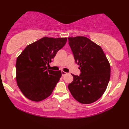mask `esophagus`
<instances>
[{
  "instance_id": "obj_1",
  "label": "esophagus",
  "mask_w": 129,
  "mask_h": 129,
  "mask_svg": "<svg viewBox=\"0 0 129 129\" xmlns=\"http://www.w3.org/2000/svg\"><path fill=\"white\" fill-rule=\"evenodd\" d=\"M61 74H62V77H64V75H66V74H67V72H64V71H62V72H61Z\"/></svg>"
}]
</instances>
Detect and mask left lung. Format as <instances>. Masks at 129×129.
Returning a JSON list of instances; mask_svg holds the SVG:
<instances>
[{
    "mask_svg": "<svg viewBox=\"0 0 129 129\" xmlns=\"http://www.w3.org/2000/svg\"><path fill=\"white\" fill-rule=\"evenodd\" d=\"M68 43L80 75L72 74L74 79L68 88L79 103L96 101L106 89L110 77V66L101 47L83 36L68 37Z\"/></svg>",
    "mask_w": 129,
    "mask_h": 129,
    "instance_id": "1",
    "label": "left lung"
}]
</instances>
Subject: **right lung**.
I'll return each instance as SVG.
<instances>
[{"mask_svg":"<svg viewBox=\"0 0 129 129\" xmlns=\"http://www.w3.org/2000/svg\"><path fill=\"white\" fill-rule=\"evenodd\" d=\"M67 38L43 37L28 45L16 60V81L21 92L31 101L39 102L52 93L61 77V71L47 69Z\"/></svg>","mask_w":129,"mask_h":129,"instance_id":"right-lung-1","label":"right lung"}]
</instances>
